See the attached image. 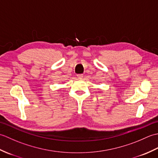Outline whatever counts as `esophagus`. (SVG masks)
Here are the masks:
<instances>
[{
	"instance_id": "obj_1",
	"label": "esophagus",
	"mask_w": 158,
	"mask_h": 158,
	"mask_svg": "<svg viewBox=\"0 0 158 158\" xmlns=\"http://www.w3.org/2000/svg\"><path fill=\"white\" fill-rule=\"evenodd\" d=\"M77 77H78V78L80 79H81L83 78V75H82V74H78V75H77Z\"/></svg>"
}]
</instances>
